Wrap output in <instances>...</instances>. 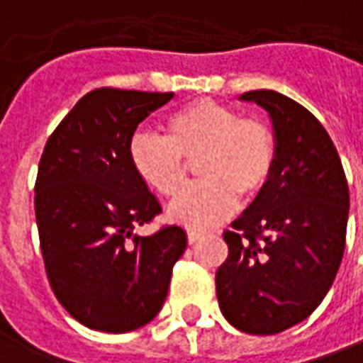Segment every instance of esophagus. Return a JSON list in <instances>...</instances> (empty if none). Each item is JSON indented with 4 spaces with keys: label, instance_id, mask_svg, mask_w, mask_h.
I'll list each match as a JSON object with an SVG mask.
<instances>
[{
    "label": "esophagus",
    "instance_id": "esophagus-1",
    "mask_svg": "<svg viewBox=\"0 0 363 363\" xmlns=\"http://www.w3.org/2000/svg\"><path fill=\"white\" fill-rule=\"evenodd\" d=\"M199 238H201V233H199V232H194V230H187V242H189V244H196Z\"/></svg>",
    "mask_w": 363,
    "mask_h": 363
}]
</instances>
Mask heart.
I'll return each instance as SVG.
<instances>
[{"label":"heart","instance_id":"1","mask_svg":"<svg viewBox=\"0 0 363 363\" xmlns=\"http://www.w3.org/2000/svg\"><path fill=\"white\" fill-rule=\"evenodd\" d=\"M167 135L135 131L130 162L145 186L164 198L182 191L187 162L196 160L201 179L172 203V220L208 230L232 216L240 196L257 198L274 174L278 143L274 130L257 118H244L232 106L213 99L191 101L165 121Z\"/></svg>","mask_w":363,"mask_h":363}]
</instances>
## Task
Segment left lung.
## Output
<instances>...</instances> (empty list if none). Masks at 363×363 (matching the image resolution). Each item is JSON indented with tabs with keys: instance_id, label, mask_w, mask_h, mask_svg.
<instances>
[{
	"instance_id": "obj_1",
	"label": "left lung",
	"mask_w": 363,
	"mask_h": 363,
	"mask_svg": "<svg viewBox=\"0 0 363 363\" xmlns=\"http://www.w3.org/2000/svg\"><path fill=\"white\" fill-rule=\"evenodd\" d=\"M266 109L278 160L266 189L223 232L230 254L216 272L223 318L272 335L303 322L334 284L346 247L350 191L328 131L272 89L240 96Z\"/></svg>"
}]
</instances>
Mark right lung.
Here are the masks:
<instances>
[{
	"label": "right lung",
	"mask_w": 363,
	"mask_h": 363,
	"mask_svg": "<svg viewBox=\"0 0 363 363\" xmlns=\"http://www.w3.org/2000/svg\"><path fill=\"white\" fill-rule=\"evenodd\" d=\"M174 94L99 87L55 128L35 179V220L57 301L91 330L123 334L160 313L186 252L179 225L133 230L162 206L130 162L131 135Z\"/></svg>",
	"instance_id": "right-lung-1"
}]
</instances>
